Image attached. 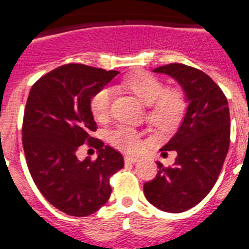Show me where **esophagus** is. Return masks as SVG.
<instances>
[{
  "instance_id": "34e87169",
  "label": "esophagus",
  "mask_w": 249,
  "mask_h": 249,
  "mask_svg": "<svg viewBox=\"0 0 249 249\" xmlns=\"http://www.w3.org/2000/svg\"><path fill=\"white\" fill-rule=\"evenodd\" d=\"M125 162H129V163H135V162H138L139 160V158L138 157H133V156H125Z\"/></svg>"
}]
</instances>
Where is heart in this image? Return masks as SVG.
<instances>
[{"mask_svg":"<svg viewBox=\"0 0 249 249\" xmlns=\"http://www.w3.org/2000/svg\"><path fill=\"white\" fill-rule=\"evenodd\" d=\"M123 86L134 93L143 104L148 105L147 120L157 128L172 129L185 114L186 93L179 87L166 89L162 79L148 72H139L126 77ZM114 91L111 87H102L89 100V108L93 118L104 121L111 111ZM110 143L120 150L137 152L143 145V135L130 126L120 125L108 133Z\"/></svg>","mask_w":249,"mask_h":249,"instance_id":"b5f03b06","label":"heart"}]
</instances>
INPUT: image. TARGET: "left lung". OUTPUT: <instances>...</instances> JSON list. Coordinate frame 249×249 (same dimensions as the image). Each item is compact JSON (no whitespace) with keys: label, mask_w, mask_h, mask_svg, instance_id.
<instances>
[{"label":"left lung","mask_w":249,"mask_h":249,"mask_svg":"<svg viewBox=\"0 0 249 249\" xmlns=\"http://www.w3.org/2000/svg\"><path fill=\"white\" fill-rule=\"evenodd\" d=\"M154 72L176 79L189 106L178 131L160 149L163 156L176 150L175 163L157 162L160 171L144 183V195L162 212L182 213L197 205L218 179L231 142L229 106L220 87L202 71L172 63Z\"/></svg>","instance_id":"1"}]
</instances>
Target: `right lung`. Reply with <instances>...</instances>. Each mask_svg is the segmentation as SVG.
Here are the masks:
<instances>
[{
	"mask_svg": "<svg viewBox=\"0 0 249 249\" xmlns=\"http://www.w3.org/2000/svg\"><path fill=\"white\" fill-rule=\"evenodd\" d=\"M118 71L70 63L33 85L22 121V147L30 175L41 195L72 216H87L107 202L110 177L124 167L123 156L92 137L97 125L89 100ZM86 143L99 150L95 161H79Z\"/></svg>",
	"mask_w": 249,
	"mask_h": 249,
	"instance_id": "obj_1",
	"label": "right lung"
}]
</instances>
